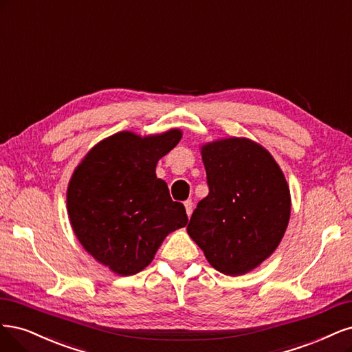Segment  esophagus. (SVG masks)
I'll return each mask as SVG.
<instances>
[{"label": "esophagus", "instance_id": "obj_1", "mask_svg": "<svg viewBox=\"0 0 352 352\" xmlns=\"http://www.w3.org/2000/svg\"><path fill=\"white\" fill-rule=\"evenodd\" d=\"M184 206H186V212H187V214L190 217L191 212H192V206H195V205H192V201H191V200H186V201H184Z\"/></svg>", "mask_w": 352, "mask_h": 352}]
</instances>
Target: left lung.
Returning <instances> with one entry per match:
<instances>
[{
	"instance_id": "left-lung-1",
	"label": "left lung",
	"mask_w": 352,
	"mask_h": 352,
	"mask_svg": "<svg viewBox=\"0 0 352 352\" xmlns=\"http://www.w3.org/2000/svg\"><path fill=\"white\" fill-rule=\"evenodd\" d=\"M209 195L197 203L188 235L225 275H244L280 243L291 213L289 188L262 146L225 139L201 147Z\"/></svg>"
}]
</instances>
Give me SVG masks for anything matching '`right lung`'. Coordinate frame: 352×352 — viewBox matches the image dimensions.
<instances>
[{
	"instance_id": "obj_1",
	"label": "right lung",
	"mask_w": 352,
	"mask_h": 352,
	"mask_svg": "<svg viewBox=\"0 0 352 352\" xmlns=\"http://www.w3.org/2000/svg\"><path fill=\"white\" fill-rule=\"evenodd\" d=\"M181 140L179 130L139 138L130 131L98 143L76 168L67 209L78 241L98 262L129 276L152 262L168 232L188 218L157 178V161Z\"/></svg>"
}]
</instances>
